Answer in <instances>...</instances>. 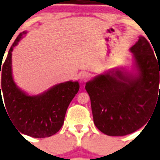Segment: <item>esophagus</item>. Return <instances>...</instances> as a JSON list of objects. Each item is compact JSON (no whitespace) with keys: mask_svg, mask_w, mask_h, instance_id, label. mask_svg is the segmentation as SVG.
I'll use <instances>...</instances> for the list:
<instances>
[{"mask_svg":"<svg viewBox=\"0 0 160 160\" xmlns=\"http://www.w3.org/2000/svg\"><path fill=\"white\" fill-rule=\"evenodd\" d=\"M79 78H80V80L81 82H84V81H86L89 79V75L86 72H81L80 74V76H79Z\"/></svg>","mask_w":160,"mask_h":160,"instance_id":"34e87169","label":"esophagus"}]
</instances>
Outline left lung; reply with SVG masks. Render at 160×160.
I'll return each mask as SVG.
<instances>
[{"label": "left lung", "mask_w": 160, "mask_h": 160, "mask_svg": "<svg viewBox=\"0 0 160 160\" xmlns=\"http://www.w3.org/2000/svg\"><path fill=\"white\" fill-rule=\"evenodd\" d=\"M130 51L135 72L111 69L85 85L93 122L108 136L135 132L151 119L157 106H160V64L150 43L139 37Z\"/></svg>", "instance_id": "8db88e82"}]
</instances>
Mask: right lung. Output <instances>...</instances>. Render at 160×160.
<instances>
[{
    "mask_svg": "<svg viewBox=\"0 0 160 160\" xmlns=\"http://www.w3.org/2000/svg\"><path fill=\"white\" fill-rule=\"evenodd\" d=\"M21 32L9 50L6 59L1 66L0 108L6 106L14 127L22 134L36 138L50 137L58 132L63 124L66 111L70 102L79 91L78 81L58 84L41 94L30 96L21 90L12 76V51L26 34ZM3 93L4 102L1 97Z\"/></svg>",
    "mask_w": 160,
    "mask_h": 160,
    "instance_id": "obj_1",
    "label": "right lung"
}]
</instances>
